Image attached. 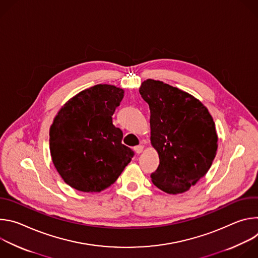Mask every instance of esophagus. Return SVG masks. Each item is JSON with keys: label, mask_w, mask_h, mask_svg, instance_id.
<instances>
[{"label": "esophagus", "mask_w": 258, "mask_h": 258, "mask_svg": "<svg viewBox=\"0 0 258 258\" xmlns=\"http://www.w3.org/2000/svg\"><path fill=\"white\" fill-rule=\"evenodd\" d=\"M134 149H135V151H136V153H137V154H140V153H142V152H143V150H144V146H142V145L136 146Z\"/></svg>", "instance_id": "obj_1"}]
</instances>
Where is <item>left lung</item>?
Returning <instances> with one entry per match:
<instances>
[{
    "label": "left lung",
    "instance_id": "1",
    "mask_svg": "<svg viewBox=\"0 0 258 258\" xmlns=\"http://www.w3.org/2000/svg\"><path fill=\"white\" fill-rule=\"evenodd\" d=\"M139 92L150 108V140L159 155L152 181L167 194L186 192L207 173L216 155L213 118L194 96L163 82L144 81Z\"/></svg>",
    "mask_w": 258,
    "mask_h": 258
}]
</instances>
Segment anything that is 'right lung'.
Segmentation results:
<instances>
[{
	"mask_svg": "<svg viewBox=\"0 0 258 258\" xmlns=\"http://www.w3.org/2000/svg\"><path fill=\"white\" fill-rule=\"evenodd\" d=\"M124 91L96 85L69 99L50 127L52 161L71 188L101 192L118 178L135 152L121 144L122 131L112 123Z\"/></svg>",
	"mask_w": 258,
	"mask_h": 258,
	"instance_id": "right-lung-1",
	"label": "right lung"
}]
</instances>
